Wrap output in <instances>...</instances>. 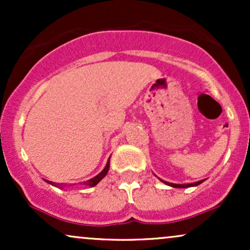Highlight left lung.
<instances>
[{
    "mask_svg": "<svg viewBox=\"0 0 250 250\" xmlns=\"http://www.w3.org/2000/svg\"><path fill=\"white\" fill-rule=\"evenodd\" d=\"M203 181L205 180L199 181V182H195V183H189V185H176V183H169V182H166V181H162V182L166 183V185L170 186V187H174V188H188V187H194V186H199L200 183L203 182Z\"/></svg>",
    "mask_w": 250,
    "mask_h": 250,
    "instance_id": "obj_1",
    "label": "left lung"
}]
</instances>
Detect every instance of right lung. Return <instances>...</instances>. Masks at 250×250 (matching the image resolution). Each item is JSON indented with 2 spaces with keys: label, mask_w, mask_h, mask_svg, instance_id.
<instances>
[{
  "label": "right lung",
  "mask_w": 250,
  "mask_h": 250,
  "mask_svg": "<svg viewBox=\"0 0 250 250\" xmlns=\"http://www.w3.org/2000/svg\"><path fill=\"white\" fill-rule=\"evenodd\" d=\"M109 162H110V160H108L107 165H105L104 169H103V170L101 171V173H100L99 175H97V176L93 177V179H91V180H88V181H85V182H84V185H87V186H90V187H94V186H96L97 183H99L100 181H101V180L103 179V177H104L105 175H107L108 170H109ZM47 182L51 183L50 181H47ZM51 185H53V183H51Z\"/></svg>",
  "instance_id": "right-lung-1"
}]
</instances>
